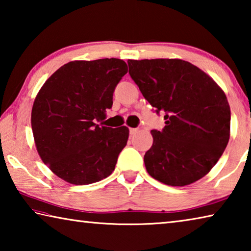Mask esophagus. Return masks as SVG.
I'll return each instance as SVG.
<instances>
[{"instance_id": "obj_1", "label": "esophagus", "mask_w": 251, "mask_h": 251, "mask_svg": "<svg viewBox=\"0 0 251 251\" xmlns=\"http://www.w3.org/2000/svg\"><path fill=\"white\" fill-rule=\"evenodd\" d=\"M138 131V129L137 128H129V133H130V135H134V134H136Z\"/></svg>"}]
</instances>
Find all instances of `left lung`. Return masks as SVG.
I'll return each instance as SVG.
<instances>
[{
  "instance_id": "left-lung-1",
  "label": "left lung",
  "mask_w": 251,
  "mask_h": 251,
  "mask_svg": "<svg viewBox=\"0 0 251 251\" xmlns=\"http://www.w3.org/2000/svg\"><path fill=\"white\" fill-rule=\"evenodd\" d=\"M129 75L156 113L163 130L152 129L144 156L147 173L163 184L186 186L206 176L230 137L227 97L209 75L178 58L129 59Z\"/></svg>"
}]
</instances>
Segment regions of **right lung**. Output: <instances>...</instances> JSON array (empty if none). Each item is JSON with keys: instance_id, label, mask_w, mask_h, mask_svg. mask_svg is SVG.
Wrapping results in <instances>:
<instances>
[{"instance_id": "right-lung-1", "label": "right lung", "mask_w": 251, "mask_h": 251, "mask_svg": "<svg viewBox=\"0 0 251 251\" xmlns=\"http://www.w3.org/2000/svg\"><path fill=\"white\" fill-rule=\"evenodd\" d=\"M128 69L118 58L73 61L46 80L34 100L31 124L37 152L57 177L88 185L108 177L126 146V126H100Z\"/></svg>"}]
</instances>
